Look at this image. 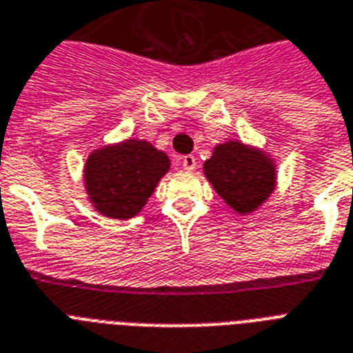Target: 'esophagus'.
<instances>
[{"instance_id":"esophagus-1","label":"esophagus","mask_w":353,"mask_h":353,"mask_svg":"<svg viewBox=\"0 0 353 353\" xmlns=\"http://www.w3.org/2000/svg\"><path fill=\"white\" fill-rule=\"evenodd\" d=\"M181 165H183V168H185V170H188V172L196 170V167H197L196 157H194V156H183L181 157Z\"/></svg>"}]
</instances>
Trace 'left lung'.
Instances as JSON below:
<instances>
[{
	"label": "left lung",
	"mask_w": 353,
	"mask_h": 353,
	"mask_svg": "<svg viewBox=\"0 0 353 353\" xmlns=\"http://www.w3.org/2000/svg\"><path fill=\"white\" fill-rule=\"evenodd\" d=\"M217 196L237 214H252L276 190V165L266 152L241 141L217 145L203 165Z\"/></svg>",
	"instance_id": "left-lung-1"
}]
</instances>
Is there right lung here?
Listing matches in <instances>:
<instances>
[{
    "label": "right lung",
    "instance_id": "add662e5",
    "mask_svg": "<svg viewBox=\"0 0 353 353\" xmlns=\"http://www.w3.org/2000/svg\"><path fill=\"white\" fill-rule=\"evenodd\" d=\"M170 168L165 152L145 139H127L92 150L83 179L88 199L110 219H130L147 205L157 183Z\"/></svg>",
    "mask_w": 353,
    "mask_h": 353
}]
</instances>
